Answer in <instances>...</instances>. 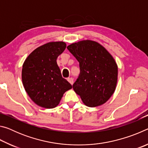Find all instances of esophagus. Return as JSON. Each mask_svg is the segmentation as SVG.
<instances>
[{
    "mask_svg": "<svg viewBox=\"0 0 148 148\" xmlns=\"http://www.w3.org/2000/svg\"><path fill=\"white\" fill-rule=\"evenodd\" d=\"M67 80H68L69 81V82L70 84H71V85H72L73 84V82H74V79H73V78H72V77H69L68 79H67Z\"/></svg>",
    "mask_w": 148,
    "mask_h": 148,
    "instance_id": "34e87169",
    "label": "esophagus"
}]
</instances>
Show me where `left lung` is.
Masks as SVG:
<instances>
[{
  "label": "left lung",
  "mask_w": 148,
  "mask_h": 148,
  "mask_svg": "<svg viewBox=\"0 0 148 148\" xmlns=\"http://www.w3.org/2000/svg\"><path fill=\"white\" fill-rule=\"evenodd\" d=\"M67 49L79 63L80 73L73 89L87 106L96 107L108 101L116 90L117 65L110 53L98 42L82 40Z\"/></svg>",
  "instance_id": "8db88e82"
}]
</instances>
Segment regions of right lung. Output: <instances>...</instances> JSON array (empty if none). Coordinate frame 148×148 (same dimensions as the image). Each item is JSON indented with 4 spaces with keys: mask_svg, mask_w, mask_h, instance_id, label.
Masks as SVG:
<instances>
[{
    "mask_svg": "<svg viewBox=\"0 0 148 148\" xmlns=\"http://www.w3.org/2000/svg\"><path fill=\"white\" fill-rule=\"evenodd\" d=\"M64 42H51L37 47L27 57L22 69V82L38 106L53 108L72 85L62 77L57 59L64 51Z\"/></svg>",
    "mask_w": 148,
    "mask_h": 148,
    "instance_id": "right-lung-1",
    "label": "right lung"
}]
</instances>
